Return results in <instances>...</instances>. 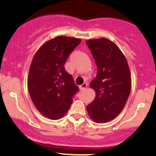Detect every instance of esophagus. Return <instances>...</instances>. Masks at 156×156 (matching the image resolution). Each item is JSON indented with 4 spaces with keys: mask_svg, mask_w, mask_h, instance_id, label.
I'll use <instances>...</instances> for the list:
<instances>
[{
    "mask_svg": "<svg viewBox=\"0 0 156 156\" xmlns=\"http://www.w3.org/2000/svg\"><path fill=\"white\" fill-rule=\"evenodd\" d=\"M87 87V83H84V84H81V86H80V90H84L85 89L86 87Z\"/></svg>",
    "mask_w": 156,
    "mask_h": 156,
    "instance_id": "1",
    "label": "esophagus"
}]
</instances>
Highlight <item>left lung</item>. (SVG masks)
Here are the masks:
<instances>
[{
  "label": "left lung",
  "instance_id": "8db88e82",
  "mask_svg": "<svg viewBox=\"0 0 156 156\" xmlns=\"http://www.w3.org/2000/svg\"><path fill=\"white\" fill-rule=\"evenodd\" d=\"M86 44L97 67V75L90 84L96 97L87 111L93 121L106 123L115 119L126 104L131 88L130 69L123 53L108 39H90Z\"/></svg>",
  "mask_w": 156,
  "mask_h": 156
}]
</instances>
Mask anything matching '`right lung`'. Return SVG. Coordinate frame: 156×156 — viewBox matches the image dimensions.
I'll return each instance as SVG.
<instances>
[{"label":"right lung","instance_id":"right-lung-1","mask_svg":"<svg viewBox=\"0 0 156 156\" xmlns=\"http://www.w3.org/2000/svg\"><path fill=\"white\" fill-rule=\"evenodd\" d=\"M81 41L79 38L58 36L44 44L33 57L28 77L29 92L36 108L48 119L63 117L79 90L64 65Z\"/></svg>","mask_w":156,"mask_h":156}]
</instances>
